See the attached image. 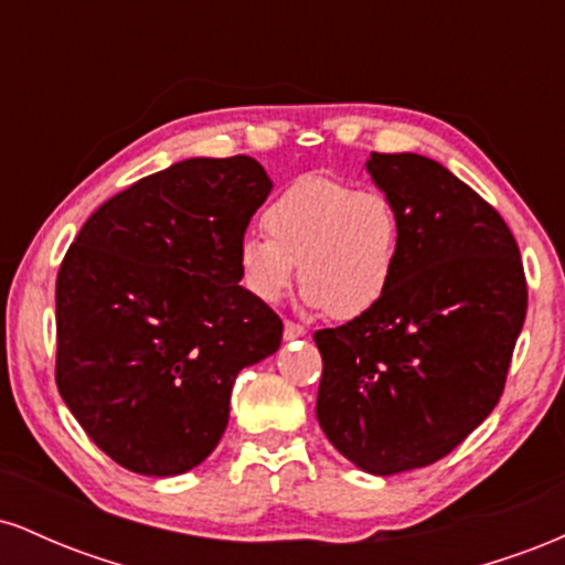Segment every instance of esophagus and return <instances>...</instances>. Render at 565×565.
<instances>
[{
    "label": "esophagus",
    "mask_w": 565,
    "mask_h": 565,
    "mask_svg": "<svg viewBox=\"0 0 565 565\" xmlns=\"http://www.w3.org/2000/svg\"><path fill=\"white\" fill-rule=\"evenodd\" d=\"M305 334H308V329H305L302 323L284 321V340H297V337H305Z\"/></svg>",
    "instance_id": "esophagus-1"
}]
</instances>
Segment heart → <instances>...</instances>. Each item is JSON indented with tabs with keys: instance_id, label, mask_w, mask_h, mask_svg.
Returning a JSON list of instances; mask_svg holds the SVG:
<instances>
[{
	"instance_id": "obj_1",
	"label": "heart",
	"mask_w": 565,
	"mask_h": 565,
	"mask_svg": "<svg viewBox=\"0 0 565 565\" xmlns=\"http://www.w3.org/2000/svg\"><path fill=\"white\" fill-rule=\"evenodd\" d=\"M263 233H246L236 263L260 302H278L297 274L302 300L334 321H353L385 300L401 255V215L380 188L332 174H302L263 212Z\"/></svg>"
}]
</instances>
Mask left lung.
Here are the masks:
<instances>
[{
	"label": "left lung",
	"mask_w": 565,
	"mask_h": 565,
	"mask_svg": "<svg viewBox=\"0 0 565 565\" xmlns=\"http://www.w3.org/2000/svg\"><path fill=\"white\" fill-rule=\"evenodd\" d=\"M366 170L401 215L393 287L377 308L313 334L316 417L374 476L427 468L499 404L529 287L502 215L438 161L372 153Z\"/></svg>",
	"instance_id": "left-lung-1"
}]
</instances>
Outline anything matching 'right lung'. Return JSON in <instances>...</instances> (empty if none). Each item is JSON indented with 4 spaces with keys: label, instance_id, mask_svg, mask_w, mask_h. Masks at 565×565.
<instances>
[{
    "label": "right lung",
    "instance_id": "add662e5",
    "mask_svg": "<svg viewBox=\"0 0 565 565\" xmlns=\"http://www.w3.org/2000/svg\"><path fill=\"white\" fill-rule=\"evenodd\" d=\"M270 188L249 157L178 161L97 206L68 246L55 382L121 468L164 478L204 462L238 372L281 345V319L238 287L236 263Z\"/></svg>",
    "mask_w": 565,
    "mask_h": 565
}]
</instances>
